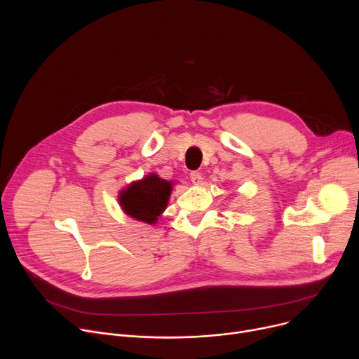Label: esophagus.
Wrapping results in <instances>:
<instances>
[{"instance_id": "1", "label": "esophagus", "mask_w": 359, "mask_h": 359, "mask_svg": "<svg viewBox=\"0 0 359 359\" xmlns=\"http://www.w3.org/2000/svg\"><path fill=\"white\" fill-rule=\"evenodd\" d=\"M190 179H191V183L193 184H196V186H198V184H201V173H198V172H191L190 173Z\"/></svg>"}]
</instances>
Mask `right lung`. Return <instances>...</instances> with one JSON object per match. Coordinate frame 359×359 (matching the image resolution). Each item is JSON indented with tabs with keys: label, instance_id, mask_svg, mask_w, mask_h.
Returning <instances> with one entry per match:
<instances>
[{
	"label": "right lung",
	"instance_id": "1",
	"mask_svg": "<svg viewBox=\"0 0 359 359\" xmlns=\"http://www.w3.org/2000/svg\"><path fill=\"white\" fill-rule=\"evenodd\" d=\"M172 190V180H165L156 173H149L123 187L119 191L118 201L123 213L129 217L146 224H156L168 208Z\"/></svg>",
	"mask_w": 359,
	"mask_h": 359
}]
</instances>
